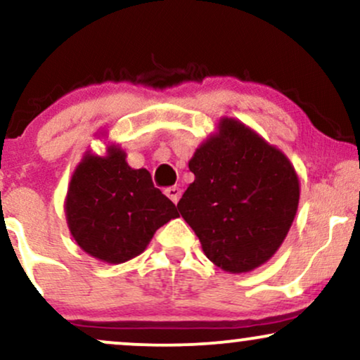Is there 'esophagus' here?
<instances>
[{"instance_id": "obj_1", "label": "esophagus", "mask_w": 360, "mask_h": 360, "mask_svg": "<svg viewBox=\"0 0 360 360\" xmlns=\"http://www.w3.org/2000/svg\"><path fill=\"white\" fill-rule=\"evenodd\" d=\"M164 193H166V196L171 199L174 205H177V201H179V198H181V189L177 188V186H171V188H167Z\"/></svg>"}]
</instances>
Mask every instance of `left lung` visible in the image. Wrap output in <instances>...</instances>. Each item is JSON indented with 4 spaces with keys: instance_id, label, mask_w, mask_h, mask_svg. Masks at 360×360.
I'll return each mask as SVG.
<instances>
[{
    "instance_id": "left-lung-1",
    "label": "left lung",
    "mask_w": 360,
    "mask_h": 360,
    "mask_svg": "<svg viewBox=\"0 0 360 360\" xmlns=\"http://www.w3.org/2000/svg\"><path fill=\"white\" fill-rule=\"evenodd\" d=\"M194 181L177 202L205 255L229 274L266 263L287 238L300 201L298 174L278 147L221 117L188 162Z\"/></svg>"
}]
</instances>
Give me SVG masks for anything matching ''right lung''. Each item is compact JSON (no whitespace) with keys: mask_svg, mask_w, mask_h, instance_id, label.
<instances>
[{"mask_svg":"<svg viewBox=\"0 0 360 360\" xmlns=\"http://www.w3.org/2000/svg\"><path fill=\"white\" fill-rule=\"evenodd\" d=\"M125 159L119 144L107 146L105 155L85 150L63 205L75 243L110 265L139 257L154 233L179 216L174 202L154 188L149 171L134 169Z\"/></svg>","mask_w":360,"mask_h":360,"instance_id":"right-lung-1","label":"right lung"}]
</instances>
